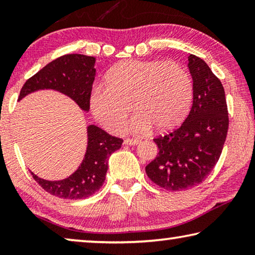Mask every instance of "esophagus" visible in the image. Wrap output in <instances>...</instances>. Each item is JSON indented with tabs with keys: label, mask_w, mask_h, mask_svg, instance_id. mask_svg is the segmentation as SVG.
Wrapping results in <instances>:
<instances>
[{
	"label": "esophagus",
	"mask_w": 255,
	"mask_h": 255,
	"mask_svg": "<svg viewBox=\"0 0 255 255\" xmlns=\"http://www.w3.org/2000/svg\"><path fill=\"white\" fill-rule=\"evenodd\" d=\"M139 143H140L139 139H133V138H127V139H125L124 141V144L126 145H137Z\"/></svg>",
	"instance_id": "obj_1"
}]
</instances>
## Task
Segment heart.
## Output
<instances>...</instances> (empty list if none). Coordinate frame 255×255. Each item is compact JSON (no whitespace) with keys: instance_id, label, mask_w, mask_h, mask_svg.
I'll return each mask as SVG.
<instances>
[{"instance_id":"b5f03b06","label":"heart","mask_w":255,"mask_h":255,"mask_svg":"<svg viewBox=\"0 0 255 255\" xmlns=\"http://www.w3.org/2000/svg\"><path fill=\"white\" fill-rule=\"evenodd\" d=\"M193 97L188 71L173 60H124L111 67L105 85H96L90 98L94 117L108 131L119 133L132 109L135 132L154 126L169 130L188 115Z\"/></svg>"}]
</instances>
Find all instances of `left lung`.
<instances>
[{"mask_svg": "<svg viewBox=\"0 0 255 255\" xmlns=\"http://www.w3.org/2000/svg\"><path fill=\"white\" fill-rule=\"evenodd\" d=\"M193 80V103L179 128L154 138L158 153L146 166L155 184L170 191L196 187L218 162L228 130V111L222 82L195 55L188 57Z\"/></svg>", "mask_w": 255, "mask_h": 255, "instance_id": "left-lung-1", "label": "left lung"}]
</instances>
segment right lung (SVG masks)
I'll list each match as a JSON object with an SVG mask.
<instances>
[{"label": "right lung", "instance_id": "obj_1", "mask_svg": "<svg viewBox=\"0 0 255 255\" xmlns=\"http://www.w3.org/2000/svg\"><path fill=\"white\" fill-rule=\"evenodd\" d=\"M96 58L68 54L41 68L25 82L19 100L38 90H55L70 97L82 110L89 111L92 84L96 76ZM88 147L83 161L74 173L59 181H48L32 174L40 187L50 195L64 199H83L102 187L108 171V158L122 147L123 139L109 135L94 125L88 126Z\"/></svg>", "mask_w": 255, "mask_h": 255}]
</instances>
